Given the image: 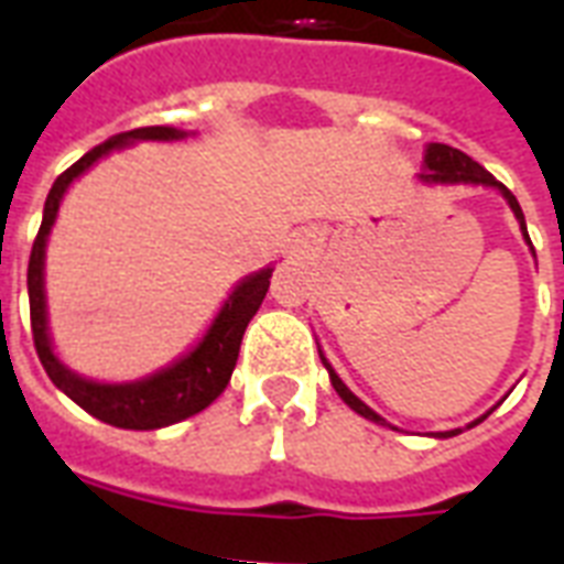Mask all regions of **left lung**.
<instances>
[{
	"mask_svg": "<svg viewBox=\"0 0 564 564\" xmlns=\"http://www.w3.org/2000/svg\"><path fill=\"white\" fill-rule=\"evenodd\" d=\"M424 166H427V172H421V181H427V184H486V187H498L500 193L507 195L509 207L516 210L518 221H521V228H524V213H521V204H518L516 195L509 193V189L503 187L500 181L491 178V172L482 170L480 163L474 161V158H468L465 152H459V149H454V145L430 143L427 154H424ZM524 234H527V228H524ZM322 362H325L327 375H330V383H334V389L339 392V398H343V401L348 403L354 412H360L362 419L377 421V424H386V421L380 419L375 410H369V406H366V403H362L360 398H357V394H354L351 389L343 383V380H339V375L330 369V362H327L325 357H322ZM482 419H486V415H482ZM456 433H459V430H451V433H442V436H456Z\"/></svg>",
	"mask_w": 564,
	"mask_h": 564,
	"instance_id": "8db88e82",
	"label": "left lung"
}]
</instances>
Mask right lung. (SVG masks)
Instances as JSON below:
<instances>
[{
  "label": "right lung",
  "mask_w": 564,
  "mask_h": 564,
  "mask_svg": "<svg viewBox=\"0 0 564 564\" xmlns=\"http://www.w3.org/2000/svg\"><path fill=\"white\" fill-rule=\"evenodd\" d=\"M184 137L181 131L170 126H149L134 128L126 134H117L105 140L101 145L90 149L82 161H75L66 172L57 175L46 195V207H43V221H40L37 237L31 246L29 257V307H31V336H34V348L43 362L46 375L52 377V383L73 398L82 410L96 415L105 424L122 430H158L175 421H184L195 412H202L204 406H210L228 386L234 366L239 357V343L246 334L248 322L254 318V313L263 304L265 292H269V278L272 269L251 274L239 283L234 295L225 301V307L216 316L213 327L207 330L195 351H189L184 360H178L170 369L158 371V375L137 380V383H93L84 377L73 375L64 369L57 357L52 354V343L46 334V295H43V257H46V237L52 225H55L57 204L64 198L66 187L78 178L84 170H90L93 163L99 161L101 154H108L110 149L131 143V140H178Z\"/></svg>",
  "instance_id": "obj_1"
}]
</instances>
